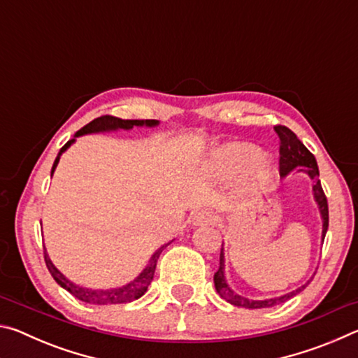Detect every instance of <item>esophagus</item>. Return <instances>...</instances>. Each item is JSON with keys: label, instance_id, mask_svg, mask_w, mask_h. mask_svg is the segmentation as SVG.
<instances>
[{"label": "esophagus", "instance_id": "1", "mask_svg": "<svg viewBox=\"0 0 358 358\" xmlns=\"http://www.w3.org/2000/svg\"><path fill=\"white\" fill-rule=\"evenodd\" d=\"M216 221V216L213 211L208 210H202L197 211L192 217V227H199V226H207V224H213Z\"/></svg>", "mask_w": 358, "mask_h": 358}]
</instances>
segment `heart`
I'll use <instances>...</instances> for the list:
<instances>
[{"instance_id":"1","label":"heart","mask_w":358,"mask_h":358,"mask_svg":"<svg viewBox=\"0 0 358 358\" xmlns=\"http://www.w3.org/2000/svg\"><path fill=\"white\" fill-rule=\"evenodd\" d=\"M213 164L224 171H241L250 167V189L254 192L264 191L270 185L273 172L259 150L246 143H227L213 157Z\"/></svg>"}]
</instances>
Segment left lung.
Segmentation results:
<instances>
[{
  "label": "left lung",
  "instance_id": "left-lung-1",
  "mask_svg": "<svg viewBox=\"0 0 358 358\" xmlns=\"http://www.w3.org/2000/svg\"><path fill=\"white\" fill-rule=\"evenodd\" d=\"M276 134L280 136L281 147H280V173L282 178H286L287 175L292 172L295 173H305L313 180V197L316 202L320 215V221H322V235H320V241H324L327 229H329V205H327V197L324 194L322 186L319 181V167L310 150L303 145L299 137H296L292 131L286 126H276L275 128ZM310 282V281H308ZM305 282L303 286L296 287L292 292L282 294L280 296H271V299H262V300H254L246 299V296L240 295L229 286L227 278H226V256H224V243L221 248V256H220V268L215 273V287L216 292L220 294L224 300L232 303L235 306L241 308H250V310H257V308H271L281 303L287 301L300 294L303 289L306 287Z\"/></svg>",
  "mask_w": 358,
  "mask_h": 358
}]
</instances>
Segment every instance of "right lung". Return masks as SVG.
Segmentation results:
<instances>
[{
	"label": "right lung",
	"mask_w": 358,
	"mask_h": 358,
	"mask_svg": "<svg viewBox=\"0 0 358 358\" xmlns=\"http://www.w3.org/2000/svg\"><path fill=\"white\" fill-rule=\"evenodd\" d=\"M156 126H159V121H157V120H121V118H117V117H108V115H106V117H101V118H96V120L92 121V123L83 126L80 131H77L74 137H72L71 141L66 143L62 150H59L57 159L52 166L50 175H53V172H55V169H57L58 162H59V157H62V155L71 147L72 143H76L77 137L88 136V134H104V132L131 131L132 128H148V129H151V128H156ZM173 240L167 241V243L157 248V250L153 254H151L148 264L145 265V268L141 271V273H138L134 278V280L126 282L124 286H121V287H110V289L82 287V286H78V284L68 280V278H66L62 273V271H59L57 266L53 265L50 257H48L45 246H44V257H45L47 268L52 273L53 280H55L63 289L68 290L69 294L74 295L77 300L90 303V305H118V303L134 301L137 299H141V296L145 292H147V289L151 284V280H153V276H155L156 262H157V259H159V254L162 252V250H164L167 245H171Z\"/></svg>",
	"instance_id": "right-lung-1"
}]
</instances>
